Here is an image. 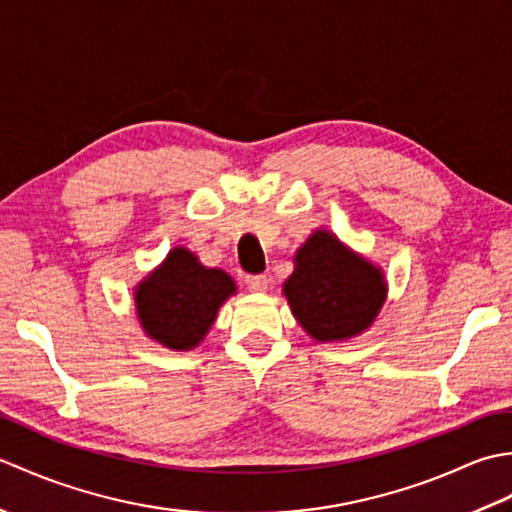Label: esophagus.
Segmentation results:
<instances>
[{
  "label": "esophagus",
  "instance_id": "obj_1",
  "mask_svg": "<svg viewBox=\"0 0 512 512\" xmlns=\"http://www.w3.org/2000/svg\"><path fill=\"white\" fill-rule=\"evenodd\" d=\"M246 286H248V290H253V292H266L268 290V279L264 275H248Z\"/></svg>",
  "mask_w": 512,
  "mask_h": 512
}]
</instances>
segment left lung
Instances as JSON below:
<instances>
[{"mask_svg":"<svg viewBox=\"0 0 512 512\" xmlns=\"http://www.w3.org/2000/svg\"><path fill=\"white\" fill-rule=\"evenodd\" d=\"M284 281L292 317L319 343L350 341L372 328L387 301L383 268L317 228L295 253Z\"/></svg>","mask_w":512,"mask_h":512,"instance_id":"8db88e82","label":"left lung"}]
</instances>
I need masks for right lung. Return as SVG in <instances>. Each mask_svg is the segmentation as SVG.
Wrapping results in <instances>:
<instances>
[{"instance_id":"add662e5","label":"right lung","mask_w":512,"mask_h":512,"mask_svg":"<svg viewBox=\"0 0 512 512\" xmlns=\"http://www.w3.org/2000/svg\"><path fill=\"white\" fill-rule=\"evenodd\" d=\"M237 295L233 277L206 268L184 246H173L151 273L134 286L138 323L151 341L176 352L198 347L228 297Z\"/></svg>"}]
</instances>
